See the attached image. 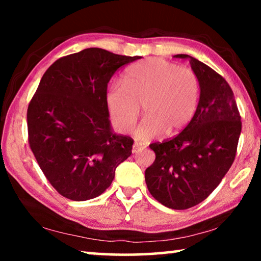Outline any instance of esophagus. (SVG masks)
I'll return each mask as SVG.
<instances>
[{"label": "esophagus", "instance_id": "obj_1", "mask_svg": "<svg viewBox=\"0 0 261 261\" xmlns=\"http://www.w3.org/2000/svg\"><path fill=\"white\" fill-rule=\"evenodd\" d=\"M144 148H145V145L140 143H135L134 147H132V153H139L140 151H143Z\"/></svg>", "mask_w": 261, "mask_h": 261}]
</instances>
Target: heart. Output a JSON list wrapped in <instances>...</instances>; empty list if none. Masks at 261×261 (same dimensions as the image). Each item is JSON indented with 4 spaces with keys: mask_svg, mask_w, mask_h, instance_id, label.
<instances>
[{
    "mask_svg": "<svg viewBox=\"0 0 261 261\" xmlns=\"http://www.w3.org/2000/svg\"><path fill=\"white\" fill-rule=\"evenodd\" d=\"M200 98V82L193 70L159 57H149L126 69L123 84L113 83L105 94L110 121L126 132L145 114L135 136L140 140L171 136L192 120Z\"/></svg>",
    "mask_w": 261,
    "mask_h": 261,
    "instance_id": "heart-1",
    "label": "heart"
}]
</instances>
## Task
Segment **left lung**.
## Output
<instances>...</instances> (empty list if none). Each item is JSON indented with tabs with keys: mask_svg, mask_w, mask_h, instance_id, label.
Returning a JSON list of instances; mask_svg holds the SVG:
<instances>
[{
	"mask_svg": "<svg viewBox=\"0 0 261 261\" xmlns=\"http://www.w3.org/2000/svg\"><path fill=\"white\" fill-rule=\"evenodd\" d=\"M200 98L192 120L174 138L153 143L155 160L145 171L149 193L173 210L200 204L214 191L235 160L242 131L233 92L221 74L192 56Z\"/></svg>",
	"mask_w": 261,
	"mask_h": 261,
	"instance_id": "1",
	"label": "left lung"
}]
</instances>
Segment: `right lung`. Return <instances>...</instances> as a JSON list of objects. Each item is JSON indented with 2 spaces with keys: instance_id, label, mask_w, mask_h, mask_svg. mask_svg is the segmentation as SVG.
I'll list each match as a JSON object with an SVG mask.
<instances>
[{
  "instance_id": "1",
  "label": "right lung",
  "mask_w": 261,
  "mask_h": 261,
  "mask_svg": "<svg viewBox=\"0 0 261 261\" xmlns=\"http://www.w3.org/2000/svg\"><path fill=\"white\" fill-rule=\"evenodd\" d=\"M140 56L87 48L55 61L28 108L29 144L61 196L84 201L109 188L134 139L113 134L105 94L113 74Z\"/></svg>"
}]
</instances>
